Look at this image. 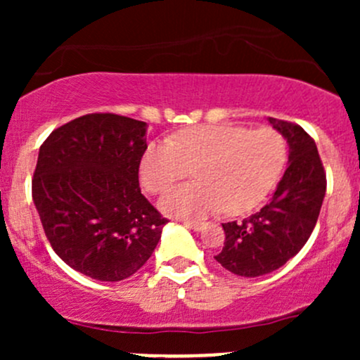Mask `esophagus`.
I'll return each mask as SVG.
<instances>
[{"label":"esophagus","mask_w":360,"mask_h":360,"mask_svg":"<svg viewBox=\"0 0 360 360\" xmlns=\"http://www.w3.org/2000/svg\"><path fill=\"white\" fill-rule=\"evenodd\" d=\"M184 225L188 226V229H193L194 232H201V230L206 229V225H208V223H205V221H186Z\"/></svg>","instance_id":"34e87169"}]
</instances>
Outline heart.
I'll return each instance as SVG.
<instances>
[{
	"mask_svg": "<svg viewBox=\"0 0 360 360\" xmlns=\"http://www.w3.org/2000/svg\"><path fill=\"white\" fill-rule=\"evenodd\" d=\"M288 143L279 131L262 127H189L169 140L150 142L140 157V183L148 193L166 191L193 169L194 183L160 198L164 214L193 220L217 212L242 214L264 201L279 181Z\"/></svg>",
	"mask_w": 360,
	"mask_h": 360,
	"instance_id": "b5f03b06",
	"label": "heart"
}]
</instances>
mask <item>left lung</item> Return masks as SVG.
I'll list each match as a JSON object with an SVG mask.
<instances>
[{
	"mask_svg": "<svg viewBox=\"0 0 360 360\" xmlns=\"http://www.w3.org/2000/svg\"><path fill=\"white\" fill-rule=\"evenodd\" d=\"M289 147L288 169L272 200L243 221L223 223L225 245L217 262L242 278H259L295 257L315 229L326 191L316 143L295 123L267 118Z\"/></svg>",
	"mask_w": 360,
	"mask_h": 360,
	"instance_id": "8db88e82",
	"label": "left lung"
}]
</instances>
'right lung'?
<instances>
[{"label": "right lung", "mask_w": 360, "mask_h": 360, "mask_svg": "<svg viewBox=\"0 0 360 360\" xmlns=\"http://www.w3.org/2000/svg\"><path fill=\"white\" fill-rule=\"evenodd\" d=\"M147 123L91 113L49 135L32 198L56 254L96 281H123L147 262L166 218L139 188Z\"/></svg>", "instance_id": "obj_1"}]
</instances>
